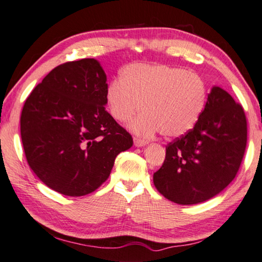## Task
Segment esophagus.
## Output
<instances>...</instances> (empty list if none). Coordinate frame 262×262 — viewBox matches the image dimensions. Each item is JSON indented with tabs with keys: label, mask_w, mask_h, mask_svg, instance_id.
<instances>
[{
	"label": "esophagus",
	"mask_w": 262,
	"mask_h": 262,
	"mask_svg": "<svg viewBox=\"0 0 262 262\" xmlns=\"http://www.w3.org/2000/svg\"><path fill=\"white\" fill-rule=\"evenodd\" d=\"M134 143H135L136 147H144V146H146V145L148 144V141H146L144 139H140V138H135L134 139Z\"/></svg>",
	"instance_id": "esophagus-1"
}]
</instances>
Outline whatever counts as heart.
<instances>
[{
  "label": "heart",
  "instance_id": "b5f03b06",
  "mask_svg": "<svg viewBox=\"0 0 262 262\" xmlns=\"http://www.w3.org/2000/svg\"><path fill=\"white\" fill-rule=\"evenodd\" d=\"M109 112L126 122L141 108L144 113L130 128L137 135L161 131L167 138L185 135L199 121L207 100L203 78L182 68L166 64L132 63L105 92Z\"/></svg>",
  "mask_w": 262,
  "mask_h": 262
}]
</instances>
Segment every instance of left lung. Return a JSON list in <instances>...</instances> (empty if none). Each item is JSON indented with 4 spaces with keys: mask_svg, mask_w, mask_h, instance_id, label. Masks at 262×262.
<instances>
[{
    "mask_svg": "<svg viewBox=\"0 0 262 262\" xmlns=\"http://www.w3.org/2000/svg\"><path fill=\"white\" fill-rule=\"evenodd\" d=\"M246 141L242 105L213 86L193 128L167 146L166 160L153 175L154 185L164 198L180 205L212 199L235 178Z\"/></svg>",
    "mask_w": 262,
    "mask_h": 262,
    "instance_id": "obj_1",
    "label": "left lung"
}]
</instances>
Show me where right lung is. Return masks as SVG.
Returning a JSON list of instances; mask_svg holds the SVG:
<instances>
[{
    "mask_svg": "<svg viewBox=\"0 0 262 262\" xmlns=\"http://www.w3.org/2000/svg\"><path fill=\"white\" fill-rule=\"evenodd\" d=\"M107 76L98 59L53 69L26 99L20 135L36 177L69 196L91 193L107 181L117 155L131 148V135L107 104Z\"/></svg>",
    "mask_w": 262,
    "mask_h": 262,
    "instance_id": "1",
    "label": "right lung"
}]
</instances>
